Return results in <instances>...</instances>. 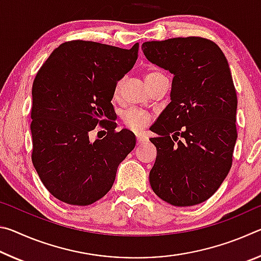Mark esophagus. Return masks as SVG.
<instances>
[{"label": "esophagus", "instance_id": "obj_1", "mask_svg": "<svg viewBox=\"0 0 261 261\" xmlns=\"http://www.w3.org/2000/svg\"><path fill=\"white\" fill-rule=\"evenodd\" d=\"M136 138H137V144H138V145H141V144L146 143V141L148 140L146 136L140 135V134H139V135H137V136H136Z\"/></svg>", "mask_w": 261, "mask_h": 261}]
</instances>
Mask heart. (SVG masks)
I'll list each match as a JSON object with an SVG mask.
<instances>
[{
	"instance_id": "obj_1",
	"label": "heart",
	"mask_w": 261,
	"mask_h": 261,
	"mask_svg": "<svg viewBox=\"0 0 261 261\" xmlns=\"http://www.w3.org/2000/svg\"><path fill=\"white\" fill-rule=\"evenodd\" d=\"M160 76H163V74L159 71H148L145 73V82H146V84H148L149 82L153 81L154 78L160 77ZM122 84H123L122 79L115 84L114 98H118V95H120ZM121 120H122L123 125L127 127V129H130L131 131L138 132L140 130H143L146 125H148V123L151 122V115L146 112H144V110H140L137 108H130L122 114Z\"/></svg>"
}]
</instances>
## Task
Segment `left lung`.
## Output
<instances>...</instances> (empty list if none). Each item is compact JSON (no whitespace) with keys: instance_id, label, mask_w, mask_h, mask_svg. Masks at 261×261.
I'll use <instances>...</instances> for the list:
<instances>
[{"instance_id":"1","label":"left lung","mask_w":261,"mask_h":261,"mask_svg":"<svg viewBox=\"0 0 261 261\" xmlns=\"http://www.w3.org/2000/svg\"><path fill=\"white\" fill-rule=\"evenodd\" d=\"M146 59L174 73L170 103L152 125L156 160L149 184L168 204L193 206L211 198L232 165L237 95L226 56L200 37L147 41Z\"/></svg>"}]
</instances>
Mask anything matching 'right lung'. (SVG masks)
Here are the masks:
<instances>
[{"label": "right lung", "mask_w": 261, "mask_h": 261, "mask_svg": "<svg viewBox=\"0 0 261 261\" xmlns=\"http://www.w3.org/2000/svg\"><path fill=\"white\" fill-rule=\"evenodd\" d=\"M131 49L94 41L60 45L39 69L32 87V162L56 199L87 206L112 189L117 167L135 148V135L116 131L114 87L138 59ZM98 125L108 130L92 143Z\"/></svg>", "instance_id": "obj_1"}]
</instances>
